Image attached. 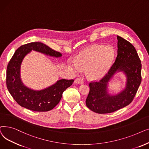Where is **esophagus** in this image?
Listing matches in <instances>:
<instances>
[{
    "instance_id": "obj_1",
    "label": "esophagus",
    "mask_w": 149,
    "mask_h": 149,
    "mask_svg": "<svg viewBox=\"0 0 149 149\" xmlns=\"http://www.w3.org/2000/svg\"><path fill=\"white\" fill-rule=\"evenodd\" d=\"M74 82L76 84H82L84 83V81L81 78H77L76 79V80L74 81Z\"/></svg>"
}]
</instances>
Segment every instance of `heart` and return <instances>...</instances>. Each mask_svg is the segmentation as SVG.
<instances>
[{
    "label": "heart",
    "mask_w": 149,
    "mask_h": 149,
    "mask_svg": "<svg viewBox=\"0 0 149 149\" xmlns=\"http://www.w3.org/2000/svg\"><path fill=\"white\" fill-rule=\"evenodd\" d=\"M115 57L111 47L95 45L82 51L75 59L74 68L77 71L87 68V73L91 78L102 77L111 65Z\"/></svg>",
    "instance_id": "1"
}]
</instances>
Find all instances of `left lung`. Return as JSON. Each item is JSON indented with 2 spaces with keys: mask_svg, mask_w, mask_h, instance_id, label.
Returning a JSON list of instances; mask_svg holds the SVG:
<instances>
[{
  "mask_svg": "<svg viewBox=\"0 0 149 149\" xmlns=\"http://www.w3.org/2000/svg\"><path fill=\"white\" fill-rule=\"evenodd\" d=\"M118 55L115 62L102 78L89 84L90 91L86 99L87 107L99 114L117 111L129 105L135 96L141 82V63L134 46L127 40L117 36ZM123 70L127 76L125 89L121 93L110 96L107 84L117 71Z\"/></svg>",
  "mask_w": 149,
  "mask_h": 149,
  "instance_id": "1",
  "label": "left lung"
}]
</instances>
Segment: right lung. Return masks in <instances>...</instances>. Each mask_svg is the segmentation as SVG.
<instances>
[{
	"mask_svg": "<svg viewBox=\"0 0 149 149\" xmlns=\"http://www.w3.org/2000/svg\"><path fill=\"white\" fill-rule=\"evenodd\" d=\"M32 49L56 58L62 56L61 53L41 42H31L20 46L7 66L6 87L14 100L21 107L35 111H48L59 104L63 92L72 86L74 80L62 79L51 87L40 91L25 87L20 80V65L26 54Z\"/></svg>",
	"mask_w": 149,
	"mask_h": 149,
	"instance_id": "1",
	"label": "right lung"
}]
</instances>
